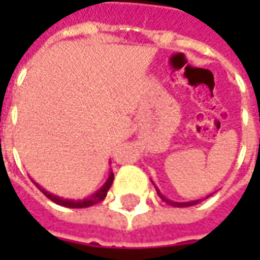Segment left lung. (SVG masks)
<instances>
[{
    "instance_id": "obj_1",
    "label": "left lung",
    "mask_w": 260,
    "mask_h": 260,
    "mask_svg": "<svg viewBox=\"0 0 260 260\" xmlns=\"http://www.w3.org/2000/svg\"><path fill=\"white\" fill-rule=\"evenodd\" d=\"M156 188V192H157V195L165 201L166 204H169V205H172V207H191V205H195V204H198V203H201V200H194V201H186V203H176V201H171V200H168L166 198L165 195L164 194H160V191L157 189V186H155ZM208 198V197H207Z\"/></svg>"
}]
</instances>
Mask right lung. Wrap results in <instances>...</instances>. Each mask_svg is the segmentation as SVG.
Instances as JSON below:
<instances>
[{
  "instance_id": "right-lung-1",
  "label": "right lung",
  "mask_w": 260,
  "mask_h": 260,
  "mask_svg": "<svg viewBox=\"0 0 260 260\" xmlns=\"http://www.w3.org/2000/svg\"><path fill=\"white\" fill-rule=\"evenodd\" d=\"M113 181H114V174H113V172H110L108 178H107V181H105V184L103 185L98 191H95L94 194L89 195L88 198H84V200H66V198H60V197L50 194L49 191H46V189H43V188H40V185L39 184H36V182L35 184L40 188V191H42V192H43L49 200H52V201L56 203V204L63 205V207H68V208H86V207H91V205L98 204V203H101V201L104 200L105 197H107L108 189L111 188Z\"/></svg>"
}]
</instances>
